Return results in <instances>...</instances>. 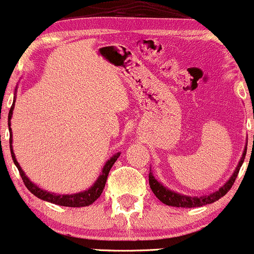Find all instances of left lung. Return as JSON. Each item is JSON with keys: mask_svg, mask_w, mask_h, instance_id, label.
Returning a JSON list of instances; mask_svg holds the SVG:
<instances>
[{"mask_svg": "<svg viewBox=\"0 0 254 254\" xmlns=\"http://www.w3.org/2000/svg\"><path fill=\"white\" fill-rule=\"evenodd\" d=\"M253 140H254V135H253ZM246 151H247V146L245 148V151H244V154H242L241 160H240L239 165H237L236 170L233 173V176L230 177V179H229V181L226 182L222 188H219L217 191L209 193V195L188 196V195H183V193L173 191V190H170L168 188L163 187L160 182H157L156 179H155L154 174H152L151 171H150V173H149L150 188H151L152 192L155 193V196L159 198L161 202L167 204V206L191 208V207H201V206H204V204L215 202V201L219 200L220 197H223V196H224L225 193L231 189V187H233L234 183H235L237 174H239L240 167H241L242 163H244V161H245Z\"/></svg>", "mask_w": 254, "mask_h": 254, "instance_id": "1", "label": "left lung"}]
</instances>
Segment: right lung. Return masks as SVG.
I'll use <instances>...</instances> for the list:
<instances>
[{
    "mask_svg": "<svg viewBox=\"0 0 254 254\" xmlns=\"http://www.w3.org/2000/svg\"><path fill=\"white\" fill-rule=\"evenodd\" d=\"M17 91V89H15ZM14 103H15V97L14 100H13V104L10 106L9 114H8V128H9V146H10V154H12V159L14 165L17 166L19 173H20L21 179H23L24 184L25 187L28 188L29 191L31 193H34L36 197L41 198L43 201H48V202L54 203V204H59V206H66V207H84V206H89L102 195L103 190H104L106 179H108V174L110 172L111 167H113L114 163L116 162V160L119 159L120 154L121 152H117V154L114 155L113 157H110L106 163L103 167L102 173L100 176L98 177V179L95 181V183L89 188L88 190H84V191L77 192V193H72V195H61V193H54V192H50L46 191V190L41 189V188L35 185L30 179L28 178V176H25L24 171L21 170L20 165L18 163L17 159H15V155L13 152V146H12V128H10V119H12L13 115V109H14Z\"/></svg>",
    "mask_w": 254,
    "mask_h": 254,
    "instance_id": "right-lung-1",
    "label": "right lung"
}]
</instances>
